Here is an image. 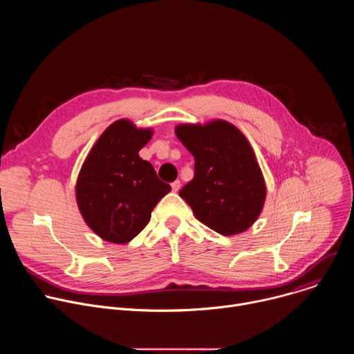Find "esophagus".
Listing matches in <instances>:
<instances>
[{
    "instance_id": "obj_1",
    "label": "esophagus",
    "mask_w": 354,
    "mask_h": 354,
    "mask_svg": "<svg viewBox=\"0 0 354 354\" xmlns=\"http://www.w3.org/2000/svg\"><path fill=\"white\" fill-rule=\"evenodd\" d=\"M171 186H172V190H174V192H178V190L180 189V180H175V182H172V183H171Z\"/></svg>"
}]
</instances>
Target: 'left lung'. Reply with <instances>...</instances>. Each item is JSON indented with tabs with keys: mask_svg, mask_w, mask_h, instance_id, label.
Instances as JSON below:
<instances>
[{
	"mask_svg": "<svg viewBox=\"0 0 354 354\" xmlns=\"http://www.w3.org/2000/svg\"><path fill=\"white\" fill-rule=\"evenodd\" d=\"M175 133L194 157V176L179 196L196 218L221 235L248 230L262 212L266 186L245 136L224 120L180 124Z\"/></svg>",
	"mask_w": 354,
	"mask_h": 354,
	"instance_id": "8db88e82",
	"label": "left lung"
}]
</instances>
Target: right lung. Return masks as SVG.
I'll list each match as a JSON object with an SVG mask.
<instances>
[{"instance_id":"1","label":"right lung","mask_w":354,"mask_h":354,"mask_svg":"<svg viewBox=\"0 0 354 354\" xmlns=\"http://www.w3.org/2000/svg\"><path fill=\"white\" fill-rule=\"evenodd\" d=\"M153 131L129 120L111 124L95 142L77 180V203L89 228L100 238L126 243L148 224L151 212L171 192L138 151Z\"/></svg>"}]
</instances>
